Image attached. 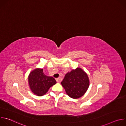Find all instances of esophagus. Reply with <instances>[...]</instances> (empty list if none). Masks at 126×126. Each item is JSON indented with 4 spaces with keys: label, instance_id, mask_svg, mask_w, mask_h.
<instances>
[{
    "label": "esophagus",
    "instance_id": "obj_1",
    "mask_svg": "<svg viewBox=\"0 0 126 126\" xmlns=\"http://www.w3.org/2000/svg\"><path fill=\"white\" fill-rule=\"evenodd\" d=\"M56 81H57V83H59V78L56 79Z\"/></svg>",
    "mask_w": 126,
    "mask_h": 126
}]
</instances>
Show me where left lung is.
Masks as SVG:
<instances>
[{
  "mask_svg": "<svg viewBox=\"0 0 126 126\" xmlns=\"http://www.w3.org/2000/svg\"><path fill=\"white\" fill-rule=\"evenodd\" d=\"M67 94L73 99L83 96L89 86V79L86 72L80 68L67 73L61 82Z\"/></svg>",
  "mask_w": 126,
  "mask_h": 126,
  "instance_id": "obj_1",
  "label": "left lung"
}]
</instances>
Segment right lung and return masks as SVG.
Segmentation results:
<instances>
[{
	"instance_id": "add662e5",
	"label": "right lung",
	"mask_w": 126,
	"mask_h": 126,
	"mask_svg": "<svg viewBox=\"0 0 126 126\" xmlns=\"http://www.w3.org/2000/svg\"><path fill=\"white\" fill-rule=\"evenodd\" d=\"M28 79L31 91L38 96L45 95L49 88L56 83L54 78L45 75L43 73V69L40 68H36L31 71Z\"/></svg>"
}]
</instances>
